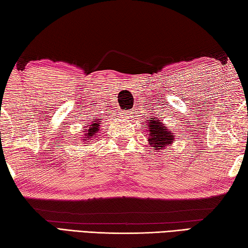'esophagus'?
Here are the masks:
<instances>
[{
  "instance_id": "esophagus-1",
  "label": "esophagus",
  "mask_w": 248,
  "mask_h": 248,
  "mask_svg": "<svg viewBox=\"0 0 248 248\" xmlns=\"http://www.w3.org/2000/svg\"><path fill=\"white\" fill-rule=\"evenodd\" d=\"M123 116H124V118L125 117H129L130 116V111H125V112H124V115Z\"/></svg>"
}]
</instances>
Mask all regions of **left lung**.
Listing matches in <instances>:
<instances>
[{
    "label": "left lung",
    "mask_w": 248,
    "mask_h": 248,
    "mask_svg": "<svg viewBox=\"0 0 248 248\" xmlns=\"http://www.w3.org/2000/svg\"><path fill=\"white\" fill-rule=\"evenodd\" d=\"M146 124H144L145 131L148 132V141L150 142L151 148L156 150V152H161L164 150L165 146L174 143L175 137L171 130L166 128L163 124V120L158 117L152 116L150 120H146Z\"/></svg>",
    "instance_id": "left-lung-1"
}]
</instances>
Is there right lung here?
Listing matches in <instances>:
<instances>
[{"label":"right lung","instance_id":"1","mask_svg":"<svg viewBox=\"0 0 248 248\" xmlns=\"http://www.w3.org/2000/svg\"><path fill=\"white\" fill-rule=\"evenodd\" d=\"M100 120L94 119L91 124H87L86 129H84V133L82 134L81 140L84 142V144H90V142L95 140L97 138V133L99 131V124Z\"/></svg>","mask_w":248,"mask_h":248}]
</instances>
